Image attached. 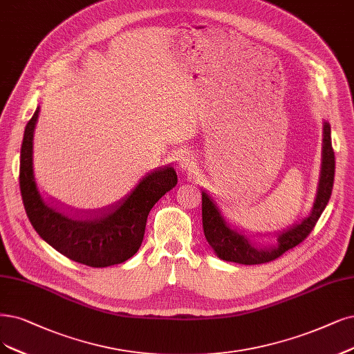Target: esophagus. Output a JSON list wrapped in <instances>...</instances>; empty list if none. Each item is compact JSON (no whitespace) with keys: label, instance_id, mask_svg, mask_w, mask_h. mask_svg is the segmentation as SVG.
I'll return each instance as SVG.
<instances>
[{"label":"esophagus","instance_id":"esophagus-1","mask_svg":"<svg viewBox=\"0 0 354 354\" xmlns=\"http://www.w3.org/2000/svg\"><path fill=\"white\" fill-rule=\"evenodd\" d=\"M195 167H197V162H195L192 154L185 153L179 157V169L185 170V172H194Z\"/></svg>","mask_w":354,"mask_h":354}]
</instances>
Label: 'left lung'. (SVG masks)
Returning a JSON list of instances; mask_svg holds the SVG:
<instances>
[{"label":"left lung","mask_w":354,"mask_h":354,"mask_svg":"<svg viewBox=\"0 0 354 354\" xmlns=\"http://www.w3.org/2000/svg\"><path fill=\"white\" fill-rule=\"evenodd\" d=\"M334 174L335 156L331 142V127L325 122L319 188L310 214L300 221L299 225L279 234L276 246L264 248L255 245L245 233L233 227L221 214L217 203L205 191H203V229L208 245L212 246V250L220 259L232 261V263L238 264L254 266L277 259L286 251L293 250L300 242H304L315 227L318 218L330 201L334 185Z\"/></svg>","instance_id":"obj_1"}]
</instances>
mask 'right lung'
Here are the masks:
<instances>
[{
  "instance_id": "1",
  "label": "right lung",
  "mask_w": 354,
  "mask_h": 354,
  "mask_svg": "<svg viewBox=\"0 0 354 354\" xmlns=\"http://www.w3.org/2000/svg\"><path fill=\"white\" fill-rule=\"evenodd\" d=\"M39 109L26 125L20 150V192L33 229L75 263L102 268L121 264L141 246L153 205L178 184L172 166L144 176L124 200L103 212H74L39 191L33 175V129Z\"/></svg>"
}]
</instances>
